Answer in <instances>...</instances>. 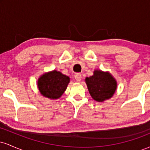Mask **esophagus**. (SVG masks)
<instances>
[{"label":"esophagus","mask_w":150,"mask_h":150,"mask_svg":"<svg viewBox=\"0 0 150 150\" xmlns=\"http://www.w3.org/2000/svg\"><path fill=\"white\" fill-rule=\"evenodd\" d=\"M75 80L77 81V82H80L81 80H82V75L80 73H77L76 75H75Z\"/></svg>","instance_id":"1"}]
</instances>
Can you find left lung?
I'll list each match as a JSON object with an SVG mask.
<instances>
[{
	"label": "left lung",
	"mask_w": 150,
	"mask_h": 150,
	"mask_svg": "<svg viewBox=\"0 0 150 150\" xmlns=\"http://www.w3.org/2000/svg\"><path fill=\"white\" fill-rule=\"evenodd\" d=\"M89 94L98 102L108 100L113 97L117 89L116 80L109 72L94 70L92 76L85 78Z\"/></svg>",
	"instance_id": "1"
}]
</instances>
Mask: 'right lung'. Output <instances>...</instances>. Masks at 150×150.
I'll return each mask as SVG.
<instances>
[{
  "label": "right lung",
  "mask_w": 150,
  "mask_h": 150,
  "mask_svg": "<svg viewBox=\"0 0 150 150\" xmlns=\"http://www.w3.org/2000/svg\"><path fill=\"white\" fill-rule=\"evenodd\" d=\"M69 82V77L53 70L44 73L39 77L37 87L43 97L54 100L63 95Z\"/></svg>",
  "instance_id": "right-lung-1"
}]
</instances>
